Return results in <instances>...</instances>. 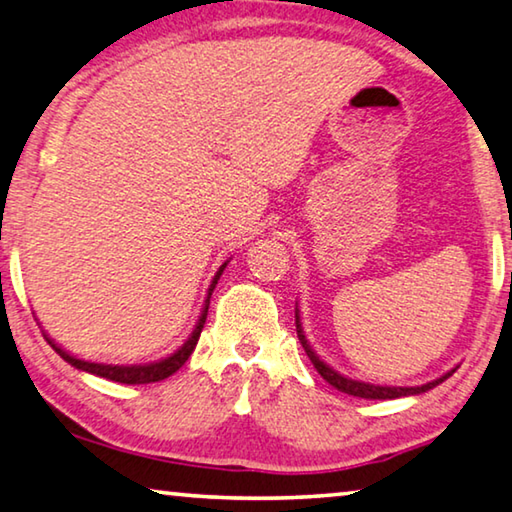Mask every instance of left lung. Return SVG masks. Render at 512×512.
<instances>
[{"instance_id": "1", "label": "left lung", "mask_w": 512, "mask_h": 512, "mask_svg": "<svg viewBox=\"0 0 512 512\" xmlns=\"http://www.w3.org/2000/svg\"><path fill=\"white\" fill-rule=\"evenodd\" d=\"M296 332H298V339L300 344H303L307 358L312 360L314 369L321 373V378L326 380V383H330L335 389H339V392H344L348 396H360V399H373V401H385V399H401V396H415V394H421V392H428V389L437 387L440 383H444L446 378L453 376L451 369L449 373H444V376L431 380V383L426 385H419V387H387V385H371V383H362V380H353V378H346L342 376V373H337L332 367H328L326 362L319 360V355H316L312 351L310 342H307L305 332H303V323H300V314H298V305H296Z\"/></svg>"}]
</instances>
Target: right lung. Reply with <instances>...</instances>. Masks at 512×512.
<instances>
[{
    "label": "right lung",
    "mask_w": 512,
    "mask_h": 512,
    "mask_svg": "<svg viewBox=\"0 0 512 512\" xmlns=\"http://www.w3.org/2000/svg\"><path fill=\"white\" fill-rule=\"evenodd\" d=\"M225 266H227V262L221 266V269L216 271L212 285H209V294H207V300H205V307H202V314H200V319L196 323V328H193V332H191V337L186 339V342L180 348H177L173 355H168V358H164V360L150 362V364H129V367H125V364H100V362H86V360L75 358V355H70L68 351H63L59 344H54L52 339L45 335L47 344H50L54 351L59 353L61 358L66 360L68 364H72V367H75V369H81V371H86V373H95V376H100V378L113 380V383H125V385L159 383V380L173 376V373L180 369L186 360H189V355L193 353V348H196L198 339H200V332H202V328H205V321H207L209 298H212V291L218 285V278H221V273L225 271Z\"/></svg>",
    "instance_id": "add662e5"
}]
</instances>
